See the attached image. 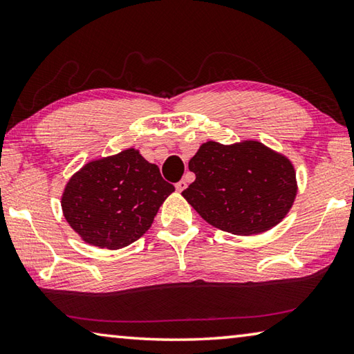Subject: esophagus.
<instances>
[{
	"label": "esophagus",
	"instance_id": "esophagus-1",
	"mask_svg": "<svg viewBox=\"0 0 354 354\" xmlns=\"http://www.w3.org/2000/svg\"><path fill=\"white\" fill-rule=\"evenodd\" d=\"M175 187L178 192H183L185 187H187V181H185V179H181V181H178L175 184Z\"/></svg>",
	"mask_w": 354,
	"mask_h": 354
}]
</instances>
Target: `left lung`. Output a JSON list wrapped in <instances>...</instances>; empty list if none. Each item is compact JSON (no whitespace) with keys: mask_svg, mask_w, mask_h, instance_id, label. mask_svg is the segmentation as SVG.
Wrapping results in <instances>:
<instances>
[{"mask_svg":"<svg viewBox=\"0 0 354 354\" xmlns=\"http://www.w3.org/2000/svg\"><path fill=\"white\" fill-rule=\"evenodd\" d=\"M195 181L183 196L209 225L237 236L277 226L295 201V169L286 156L256 140H209L189 160Z\"/></svg>","mask_w":354,"mask_h":354,"instance_id":"left-lung-1","label":"left lung"}]
</instances>
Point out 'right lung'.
Segmentation results:
<instances>
[{
  "mask_svg": "<svg viewBox=\"0 0 354 354\" xmlns=\"http://www.w3.org/2000/svg\"><path fill=\"white\" fill-rule=\"evenodd\" d=\"M173 184L134 148L92 160L70 178L62 211L84 242L118 250L149 230Z\"/></svg>",
  "mask_w": 354,
  "mask_h": 354,
  "instance_id": "obj_1",
  "label": "right lung"
}]
</instances>
